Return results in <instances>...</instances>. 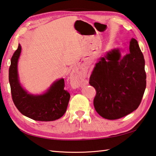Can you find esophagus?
<instances>
[{"instance_id": "obj_1", "label": "esophagus", "mask_w": 156, "mask_h": 156, "mask_svg": "<svg viewBox=\"0 0 156 156\" xmlns=\"http://www.w3.org/2000/svg\"><path fill=\"white\" fill-rule=\"evenodd\" d=\"M71 84H72V87L73 88H78L79 87L83 85V83H82V81L77 78H71Z\"/></svg>"}]
</instances>
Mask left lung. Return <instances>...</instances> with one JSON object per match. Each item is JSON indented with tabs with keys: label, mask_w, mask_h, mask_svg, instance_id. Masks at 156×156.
<instances>
[{
	"label": "left lung",
	"mask_w": 156,
	"mask_h": 156,
	"mask_svg": "<svg viewBox=\"0 0 156 156\" xmlns=\"http://www.w3.org/2000/svg\"><path fill=\"white\" fill-rule=\"evenodd\" d=\"M129 54L119 49L100 58L92 72L89 84L96 90L95 109L102 118L116 120L137 109L146 88L144 59L138 41L131 38Z\"/></svg>",
	"instance_id": "left-lung-1"
}]
</instances>
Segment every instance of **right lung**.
I'll use <instances>...</instances> for the list:
<instances>
[{
  "label": "right lung",
  "mask_w": 156,
  "mask_h": 156,
  "mask_svg": "<svg viewBox=\"0 0 156 156\" xmlns=\"http://www.w3.org/2000/svg\"><path fill=\"white\" fill-rule=\"evenodd\" d=\"M21 53L18 44L11 59L9 82L13 102L18 111L27 117L37 121H53L59 119L67 111L70 94L65 91V80L54 82L49 88L40 95L29 94L21 86L18 73V61Z\"/></svg>",
  "instance_id": "1"
}]
</instances>
